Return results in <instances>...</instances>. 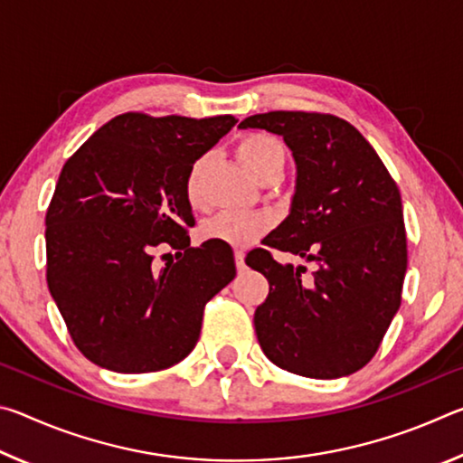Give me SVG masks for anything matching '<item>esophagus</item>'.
<instances>
[{
  "instance_id": "34e87169",
  "label": "esophagus",
  "mask_w": 463,
  "mask_h": 463,
  "mask_svg": "<svg viewBox=\"0 0 463 463\" xmlns=\"http://www.w3.org/2000/svg\"><path fill=\"white\" fill-rule=\"evenodd\" d=\"M234 263H237V269L239 271H242L245 269V253H242V250H234Z\"/></svg>"
}]
</instances>
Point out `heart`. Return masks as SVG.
<instances>
[{
	"label": "heart",
	"mask_w": 463,
	"mask_h": 463,
	"mask_svg": "<svg viewBox=\"0 0 463 463\" xmlns=\"http://www.w3.org/2000/svg\"><path fill=\"white\" fill-rule=\"evenodd\" d=\"M237 156L255 177H261L271 167H284L286 161L284 146L279 140L261 135V132L242 137L237 145ZM203 163L206 159L195 161L185 177V195L192 206H198L202 200L200 184ZM271 222V216L265 213H221L202 222L200 237L203 241L226 242L232 247H247L268 232Z\"/></svg>",
	"instance_id": "1"
}]
</instances>
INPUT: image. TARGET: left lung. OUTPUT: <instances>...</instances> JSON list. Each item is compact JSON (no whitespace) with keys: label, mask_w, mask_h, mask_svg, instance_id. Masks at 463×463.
Listing matches in <instances>:
<instances>
[{"label":"left lung","mask_w":463,"mask_h":463,"mask_svg":"<svg viewBox=\"0 0 463 463\" xmlns=\"http://www.w3.org/2000/svg\"><path fill=\"white\" fill-rule=\"evenodd\" d=\"M239 128L284 137L296 161V192L284 222L263 245L317 263L281 265L253 249L247 265L269 281L255 310L263 354L281 370L317 380L370 362L401 308L406 273L402 200L373 146L333 114H255Z\"/></svg>","instance_id":"left-lung-1"}]
</instances>
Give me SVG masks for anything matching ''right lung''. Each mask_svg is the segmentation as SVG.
Wrapping results in <instances>:
<instances>
[{"label":"right lung","mask_w":463,"mask_h":463,"mask_svg":"<svg viewBox=\"0 0 463 463\" xmlns=\"http://www.w3.org/2000/svg\"><path fill=\"white\" fill-rule=\"evenodd\" d=\"M237 118L127 112L69 156L46 210V284L75 347L120 373L159 372L195 347L203 307L237 276L224 242L190 247L187 171ZM178 250L155 269L154 249Z\"/></svg>","instance_id":"add662e5"}]
</instances>
